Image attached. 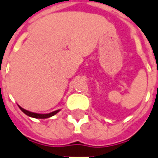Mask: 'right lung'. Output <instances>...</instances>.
Listing matches in <instances>:
<instances>
[{
    "label": "right lung",
    "instance_id": "1",
    "mask_svg": "<svg viewBox=\"0 0 158 158\" xmlns=\"http://www.w3.org/2000/svg\"><path fill=\"white\" fill-rule=\"evenodd\" d=\"M19 109L24 112V113L26 114V115H28L30 117H33V118H37V119H46V118L48 117H51L53 115H55L56 114H57L60 110H56V111H53L51 113H48V114H37V113H33V112H30L28 110H24L23 108H21L20 106H19Z\"/></svg>",
    "mask_w": 158,
    "mask_h": 158
}]
</instances>
